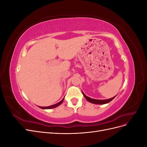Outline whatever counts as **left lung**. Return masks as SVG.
<instances>
[{
    "label": "left lung",
    "mask_w": 147,
    "mask_h": 147,
    "mask_svg": "<svg viewBox=\"0 0 147 147\" xmlns=\"http://www.w3.org/2000/svg\"><path fill=\"white\" fill-rule=\"evenodd\" d=\"M82 93L83 94L84 96V97H85V99L88 101L91 102V103L92 104H107L109 103V102H110V101H112L115 97H116V96L112 97V98L110 99H104V100H99V99H92L91 98V97H88L87 96H86L85 94H84V93L82 91Z\"/></svg>",
    "instance_id": "left-lung-1"
}]
</instances>
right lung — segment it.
Wrapping results in <instances>:
<instances>
[{
	"mask_svg": "<svg viewBox=\"0 0 147 147\" xmlns=\"http://www.w3.org/2000/svg\"><path fill=\"white\" fill-rule=\"evenodd\" d=\"M64 98H63L59 102H58V103H57V104H56L48 106V107H39L40 108V109H50L55 108V107H56L59 106V105H61L62 103H63V100H64Z\"/></svg>",
	"mask_w": 147,
	"mask_h": 147,
	"instance_id": "right-lung-1",
	"label": "right lung"
}]
</instances>
